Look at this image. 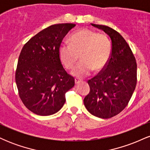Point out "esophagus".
I'll return each instance as SVG.
<instances>
[{
	"label": "esophagus",
	"mask_w": 150,
	"mask_h": 150,
	"mask_svg": "<svg viewBox=\"0 0 150 150\" xmlns=\"http://www.w3.org/2000/svg\"><path fill=\"white\" fill-rule=\"evenodd\" d=\"M82 82V80H80V79H78V78H75V85H77V84H79L80 82Z\"/></svg>",
	"instance_id": "1"
}]
</instances>
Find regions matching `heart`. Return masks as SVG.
I'll return each instance as SVG.
<instances>
[{"instance_id": "b5f03b06", "label": "heart", "mask_w": 150, "mask_h": 150, "mask_svg": "<svg viewBox=\"0 0 150 150\" xmlns=\"http://www.w3.org/2000/svg\"><path fill=\"white\" fill-rule=\"evenodd\" d=\"M70 42L60 46L59 57L63 66L71 69L80 56L81 61L71 72L77 78L88 76L93 70L101 71L111 57V42L104 34L83 29L74 32Z\"/></svg>"}]
</instances>
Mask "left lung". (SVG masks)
I'll use <instances>...</instances> for the list:
<instances>
[{"instance_id": "obj_1", "label": "left lung", "mask_w": 150, "mask_h": 150, "mask_svg": "<svg viewBox=\"0 0 150 150\" xmlns=\"http://www.w3.org/2000/svg\"><path fill=\"white\" fill-rule=\"evenodd\" d=\"M92 25L109 36L112 49L101 73L88 80L90 91L84 104L91 114L109 118L128 105L137 83V63L128 43L118 32L107 26Z\"/></svg>"}]
</instances>
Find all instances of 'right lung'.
I'll use <instances>...</instances> for the list:
<instances>
[{"label": "right lung", "mask_w": 150, "mask_h": 150, "mask_svg": "<svg viewBox=\"0 0 150 150\" xmlns=\"http://www.w3.org/2000/svg\"><path fill=\"white\" fill-rule=\"evenodd\" d=\"M75 24L53 25L31 38L18 58L15 81L19 96L30 111L39 116L58 112L75 80L63 68L59 48Z\"/></svg>", "instance_id": "obj_1"}]
</instances>
